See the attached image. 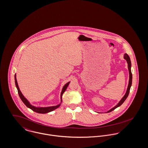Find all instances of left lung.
Instances as JSON below:
<instances>
[{
  "label": "left lung",
  "mask_w": 148,
  "mask_h": 148,
  "mask_svg": "<svg viewBox=\"0 0 148 148\" xmlns=\"http://www.w3.org/2000/svg\"><path fill=\"white\" fill-rule=\"evenodd\" d=\"M124 58L125 59V60L127 61V64H128V71H129V74H130V79H129V83H128V88H127V90L126 91V93H125V95L123 96V97L121 99V100L119 101V102L115 106H114L113 108H112V109H110V110H109L108 112L106 113H109V112H112L113 110H114V109H115L116 108L119 107V106H121L123 102H125L126 99L127 98L128 95H129V93H130V88H131V85H132V73H131V60H130V58L129 57V56L127 55V54H125V56H124Z\"/></svg>",
  "instance_id": "left-lung-1"
}]
</instances>
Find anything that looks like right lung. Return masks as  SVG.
<instances>
[{
  "label": "right lung",
  "mask_w": 148,
  "mask_h": 148,
  "mask_svg": "<svg viewBox=\"0 0 148 148\" xmlns=\"http://www.w3.org/2000/svg\"><path fill=\"white\" fill-rule=\"evenodd\" d=\"M14 80H15V84H16V86L17 87V91H18V95L20 97V99H21V100L23 101V102L24 103V104L29 108H30V109H32V110H33L36 113H42V114H45V113H47L48 112H52L55 109H56L57 108H58L60 105H58L56 106H51V107H47V108H36V107H34V106L32 105L27 100V99L23 96L22 93L21 92V91L19 89V87L18 86V84H17V80H16V75L15 74L14 75ZM70 82H68V83H66L63 87L62 88V90L61 92V102H62V94L64 93V92L66 91L68 86Z\"/></svg>",
  "instance_id": "add662e5"
}]
</instances>
